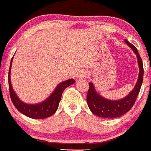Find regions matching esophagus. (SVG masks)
Segmentation results:
<instances>
[{
  "label": "esophagus",
  "mask_w": 151,
  "mask_h": 151,
  "mask_svg": "<svg viewBox=\"0 0 151 151\" xmlns=\"http://www.w3.org/2000/svg\"><path fill=\"white\" fill-rule=\"evenodd\" d=\"M88 76V73L86 70H81L78 73L77 76H76V78L77 79H81L83 78H86Z\"/></svg>",
  "instance_id": "34e87169"
}]
</instances>
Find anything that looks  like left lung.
<instances>
[{"mask_svg": "<svg viewBox=\"0 0 151 151\" xmlns=\"http://www.w3.org/2000/svg\"><path fill=\"white\" fill-rule=\"evenodd\" d=\"M125 42L136 55L139 67V74L137 81L134 88L124 98L119 100H110L100 95L96 90L94 85L89 83V88L87 94L86 101L91 111L93 114L102 118L112 119L126 114L129 111L135 102L137 95L140 92L142 81H143V65L141 58L137 49L127 40Z\"/></svg>", "mask_w": 151, "mask_h": 151, "instance_id": "left-lung-1", "label": "left lung"}]
</instances>
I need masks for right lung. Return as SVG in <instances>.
Returning <instances> with one entry per match:
<instances>
[{"label":"right lung","mask_w":151,"mask_h":151,"mask_svg":"<svg viewBox=\"0 0 151 151\" xmlns=\"http://www.w3.org/2000/svg\"><path fill=\"white\" fill-rule=\"evenodd\" d=\"M12 58L11 61L10 68L9 71V91H10V96L13 104L16 108L20 111L21 113L26 115L28 117L32 119H41L49 117L55 113L58 109L59 103L60 101L61 96H62L63 92L67 87L75 83L74 79H68L60 83L52 93L50 94L47 98L43 101L38 104H27L22 101L18 97L16 92L13 89L12 85L11 82V70L12 65Z\"/></svg>","instance_id":"add662e5"}]
</instances>
